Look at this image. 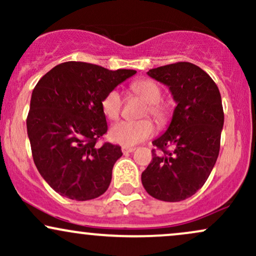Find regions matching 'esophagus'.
<instances>
[{"label":"esophagus","mask_w":256,"mask_h":256,"mask_svg":"<svg viewBox=\"0 0 256 256\" xmlns=\"http://www.w3.org/2000/svg\"><path fill=\"white\" fill-rule=\"evenodd\" d=\"M134 149L136 148H134V146H122V152H124V154H130V152H134Z\"/></svg>","instance_id":"1"}]
</instances>
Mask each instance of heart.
Wrapping results in <instances>:
<instances>
[{
    "label": "heart",
    "mask_w": 256,
    "mask_h": 256,
    "mask_svg": "<svg viewBox=\"0 0 256 256\" xmlns=\"http://www.w3.org/2000/svg\"><path fill=\"white\" fill-rule=\"evenodd\" d=\"M132 91L148 104V110L146 114L149 113L158 124H165L168 119V110L166 106L160 104L161 92L160 86L155 82L149 79H143L132 84ZM122 100L118 90H112L102 100V110L108 119L116 120L119 118L122 112ZM154 134V125L150 120L143 119L140 122H116L110 128V137L113 142L125 146H132L142 143L148 140Z\"/></svg>",
    "instance_id": "1"
}]
</instances>
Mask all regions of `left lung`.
<instances>
[{
	"label": "left lung",
	"instance_id": "left-lung-1",
	"mask_svg": "<svg viewBox=\"0 0 256 256\" xmlns=\"http://www.w3.org/2000/svg\"><path fill=\"white\" fill-rule=\"evenodd\" d=\"M146 74L168 86L177 107L165 134L152 140L158 152L152 150L142 184L152 198L183 201L204 186L218 158L222 96L213 79L194 64H166Z\"/></svg>",
	"mask_w": 256,
	"mask_h": 256
}]
</instances>
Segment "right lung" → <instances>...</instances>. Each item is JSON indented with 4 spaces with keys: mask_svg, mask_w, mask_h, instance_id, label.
<instances>
[{
    "mask_svg": "<svg viewBox=\"0 0 256 256\" xmlns=\"http://www.w3.org/2000/svg\"><path fill=\"white\" fill-rule=\"evenodd\" d=\"M134 70L68 61L55 66L32 91L26 126L32 158L44 180L61 196L86 201L106 192L122 148L96 146L107 132L102 100Z\"/></svg>",
    "mask_w": 256,
    "mask_h": 256,
    "instance_id": "right-lung-1",
    "label": "right lung"
}]
</instances>
